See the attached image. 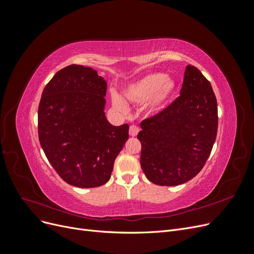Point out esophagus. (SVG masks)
<instances>
[{"mask_svg": "<svg viewBox=\"0 0 254 254\" xmlns=\"http://www.w3.org/2000/svg\"><path fill=\"white\" fill-rule=\"evenodd\" d=\"M139 131H140V129L134 125L130 126V128H129V134L131 136H135L137 133H139Z\"/></svg>", "mask_w": 254, "mask_h": 254, "instance_id": "1", "label": "esophagus"}]
</instances>
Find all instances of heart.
I'll list each match as a JSON object with an SVG mask.
<instances>
[{
  "mask_svg": "<svg viewBox=\"0 0 254 254\" xmlns=\"http://www.w3.org/2000/svg\"><path fill=\"white\" fill-rule=\"evenodd\" d=\"M176 91L175 80L167 78L163 73H150L130 82L125 88L124 96L134 105L145 104L146 113L159 112L167 104ZM112 104L117 110L127 112L128 107L118 94L112 95Z\"/></svg>",
  "mask_w": 254,
  "mask_h": 254,
  "instance_id": "obj_1",
  "label": "heart"
}]
</instances>
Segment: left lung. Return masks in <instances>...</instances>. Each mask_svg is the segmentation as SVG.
Returning <instances> with one entry per match:
<instances>
[{
	"label": "left lung",
	"instance_id": "left-lung-1",
	"mask_svg": "<svg viewBox=\"0 0 254 254\" xmlns=\"http://www.w3.org/2000/svg\"><path fill=\"white\" fill-rule=\"evenodd\" d=\"M217 102L210 81L188 65L180 96L141 123V166L158 186L186 183L202 170L216 139Z\"/></svg>",
	"mask_w": 254,
	"mask_h": 254
}]
</instances>
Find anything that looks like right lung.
<instances>
[{"instance_id":"right-lung-1","label":"right lung","mask_w":254,"mask_h":254,"mask_svg":"<svg viewBox=\"0 0 254 254\" xmlns=\"http://www.w3.org/2000/svg\"><path fill=\"white\" fill-rule=\"evenodd\" d=\"M107 81L78 64L58 71L45 86L38 109L41 147L54 170L71 186L97 188L110 179L129 125L106 119Z\"/></svg>"}]
</instances>
